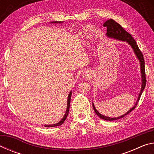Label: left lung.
<instances>
[{
  "mask_svg": "<svg viewBox=\"0 0 154 154\" xmlns=\"http://www.w3.org/2000/svg\"><path fill=\"white\" fill-rule=\"evenodd\" d=\"M104 27L106 28V36H109V37L114 38H116V39L126 41V42L128 43L131 47L133 49L134 51V53L137 56L138 59L139 60L140 63V71H141V77H142V87L141 89H140V92L139 94V98H138L137 102L135 104L134 106L132 107L130 111L127 112L126 113H125L123 116L120 117H118V118H109V117H106L103 115L100 114L99 112L96 110L95 109V106H94V104L92 103L93 109L94 110L95 113L97 114V116L100 118L101 119H104V120H107V121H113V120H117V119H119L120 118H124L125 116L128 114L130 112H131L132 110H134L137 105L138 102L139 101V99L140 98V96H141V94L143 92V90L145 89V85H146V75H145V60H144V57L142 54L141 51L140 50L139 47H138L136 41L133 38V37L131 36L130 34H129L128 32H126L123 28L122 27L120 24H119L118 23L115 22L113 20H109L104 23L103 24Z\"/></svg>",
  "mask_w": 154,
  "mask_h": 154,
  "instance_id": "left-lung-1",
  "label": "left lung"
}]
</instances>
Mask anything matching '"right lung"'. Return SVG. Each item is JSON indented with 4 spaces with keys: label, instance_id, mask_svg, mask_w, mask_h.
Listing matches in <instances>:
<instances>
[{
    "label": "right lung",
    "instance_id": "1",
    "mask_svg": "<svg viewBox=\"0 0 154 154\" xmlns=\"http://www.w3.org/2000/svg\"><path fill=\"white\" fill-rule=\"evenodd\" d=\"M71 94H72V92H71L70 94H69V96H68V103H67V109H66V113H65L64 116L63 117V118L61 119L60 122H59L58 123H57L56 124H53V125H44V126L45 127H55V126H60L62 124L64 123V122L65 121V119H66L67 116H68V114H69V108H70V103H71Z\"/></svg>",
    "mask_w": 154,
    "mask_h": 154
}]
</instances>
